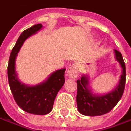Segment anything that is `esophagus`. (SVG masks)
<instances>
[{"label": "esophagus", "mask_w": 131, "mask_h": 131, "mask_svg": "<svg viewBox=\"0 0 131 131\" xmlns=\"http://www.w3.org/2000/svg\"><path fill=\"white\" fill-rule=\"evenodd\" d=\"M68 76L71 78H76L79 74V67L76 64L71 66L68 69Z\"/></svg>", "instance_id": "1"}]
</instances>
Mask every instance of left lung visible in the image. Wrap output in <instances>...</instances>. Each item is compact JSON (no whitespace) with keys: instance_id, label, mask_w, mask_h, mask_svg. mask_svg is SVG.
I'll use <instances>...</instances> for the list:
<instances>
[{"instance_id":"1","label":"left lung","mask_w":131,"mask_h":131,"mask_svg":"<svg viewBox=\"0 0 131 131\" xmlns=\"http://www.w3.org/2000/svg\"><path fill=\"white\" fill-rule=\"evenodd\" d=\"M115 58L122 68V75L116 89L103 96H95L92 94L89 88L87 77L83 76L77 82L76 103L77 109L81 114L86 116H99L109 113L120 101L125 89L126 71L125 65L121 53L114 50Z\"/></svg>"}]
</instances>
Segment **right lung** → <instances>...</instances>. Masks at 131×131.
Instances as JSON below:
<instances>
[{"label":"right lung","instance_id":"obj_1","mask_svg":"<svg viewBox=\"0 0 131 131\" xmlns=\"http://www.w3.org/2000/svg\"><path fill=\"white\" fill-rule=\"evenodd\" d=\"M42 27V24H37L23 31L11 50L8 65V84L15 102L24 111L38 115L51 112L55 96L66 81L64 76L66 68L56 71L47 81L34 86L21 84L17 79L15 71V60L17 53L24 42Z\"/></svg>","mask_w":131,"mask_h":131}]
</instances>
